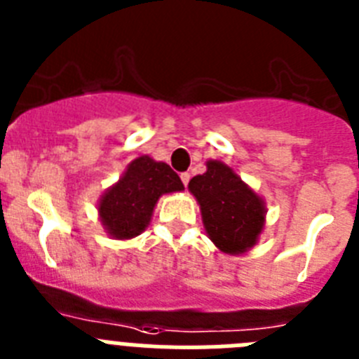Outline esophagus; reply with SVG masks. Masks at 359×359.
Wrapping results in <instances>:
<instances>
[{"label": "esophagus", "instance_id": "1", "mask_svg": "<svg viewBox=\"0 0 359 359\" xmlns=\"http://www.w3.org/2000/svg\"><path fill=\"white\" fill-rule=\"evenodd\" d=\"M180 177H182V182H183V185H189V182H190V174L189 172H182L180 174Z\"/></svg>", "mask_w": 359, "mask_h": 359}]
</instances>
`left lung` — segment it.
<instances>
[{
  "label": "left lung",
  "instance_id": "obj_1",
  "mask_svg": "<svg viewBox=\"0 0 359 359\" xmlns=\"http://www.w3.org/2000/svg\"><path fill=\"white\" fill-rule=\"evenodd\" d=\"M189 189L201 207L208 237L221 252L237 255L257 243L264 228V203L228 165L210 160L207 172L192 177Z\"/></svg>",
  "mask_w": 359,
  "mask_h": 359
}]
</instances>
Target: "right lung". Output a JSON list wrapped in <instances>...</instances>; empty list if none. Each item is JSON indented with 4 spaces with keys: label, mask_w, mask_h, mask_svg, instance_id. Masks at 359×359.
<instances>
[{
    "label": "right lung",
    "mask_w": 359,
    "mask_h": 359,
    "mask_svg": "<svg viewBox=\"0 0 359 359\" xmlns=\"http://www.w3.org/2000/svg\"><path fill=\"white\" fill-rule=\"evenodd\" d=\"M177 190H183V183L169 165L149 156L136 158L100 199L104 228L116 239L136 237L147 228L160 196Z\"/></svg>",
    "instance_id": "obj_1"
}]
</instances>
